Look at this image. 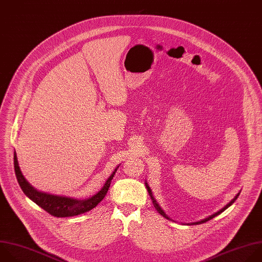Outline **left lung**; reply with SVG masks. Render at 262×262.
I'll return each mask as SVG.
<instances>
[{
	"instance_id": "left-lung-1",
	"label": "left lung",
	"mask_w": 262,
	"mask_h": 262,
	"mask_svg": "<svg viewBox=\"0 0 262 262\" xmlns=\"http://www.w3.org/2000/svg\"><path fill=\"white\" fill-rule=\"evenodd\" d=\"M146 187H147V190H148V192H149V195L151 196V200L153 201V204H154V207H155L156 211H157L159 214H161L163 217H165V218H167V219H168V217H167V216L164 214V212L161 210V208L158 206V204H157V203H156V201L154 200V198H153V195H152V192H151V189L149 188V186H148L147 184H146ZM238 195H239V192H238V193H237V194L234 196V199H233V200H231V201H230V202H229V203H228V204H227V205H226L224 208H222V209H221L220 211H218L217 213H215V214H213V215L209 216L208 218H206V219H204V220H201V221H199V222H194V223H191V224H202V223H205V222H207V221H209V220L213 219L214 217L218 216V215H219V214H221L223 211H225V210H226L228 207H230V206H231V205H232V204L235 202V200L237 199V196H238Z\"/></svg>"
}]
</instances>
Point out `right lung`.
<instances>
[{
  "instance_id": "add662e5",
  "label": "right lung",
  "mask_w": 262,
  "mask_h": 262,
  "mask_svg": "<svg viewBox=\"0 0 262 262\" xmlns=\"http://www.w3.org/2000/svg\"><path fill=\"white\" fill-rule=\"evenodd\" d=\"M14 170H15L16 179L24 193L28 198H30L34 203H36L39 207H41L43 210H45L47 213H49L54 217H73L85 212H89L95 207H97V205L100 202H102V200L106 196L107 191L111 184V180L113 179L116 172V169H115L112 175L108 178L104 187L96 195L87 199L85 201H78L70 198L56 196L52 194L39 192L36 189H34L23 176L15 152H14Z\"/></svg>"
}]
</instances>
